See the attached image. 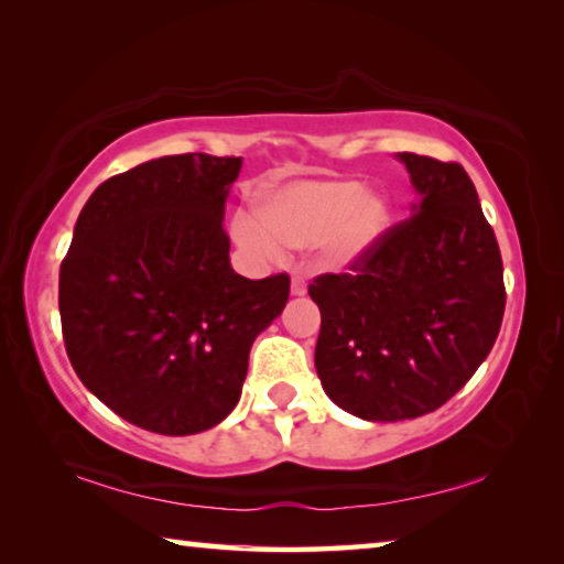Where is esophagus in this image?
I'll return each instance as SVG.
<instances>
[{
    "instance_id": "1",
    "label": "esophagus",
    "mask_w": 564,
    "mask_h": 564,
    "mask_svg": "<svg viewBox=\"0 0 564 564\" xmlns=\"http://www.w3.org/2000/svg\"><path fill=\"white\" fill-rule=\"evenodd\" d=\"M291 293L293 295H305V293H308V281H305L301 273H293L291 275Z\"/></svg>"
}]
</instances>
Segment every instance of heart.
<instances>
[{
	"label": "heart",
	"mask_w": 564,
	"mask_h": 564,
	"mask_svg": "<svg viewBox=\"0 0 564 564\" xmlns=\"http://www.w3.org/2000/svg\"><path fill=\"white\" fill-rule=\"evenodd\" d=\"M253 216L234 218V236L251 251L281 256V248L316 246L326 269L346 271L383 241L393 206L356 178H316L265 191Z\"/></svg>",
	"instance_id": "heart-1"
}]
</instances>
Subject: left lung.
<instances>
[{
    "label": "left lung",
    "instance_id": "1",
    "mask_svg": "<svg viewBox=\"0 0 564 564\" xmlns=\"http://www.w3.org/2000/svg\"><path fill=\"white\" fill-rule=\"evenodd\" d=\"M417 204L350 273L311 283L326 395L373 423L447 403L488 358L505 313L498 238L455 161L403 151Z\"/></svg>",
    "mask_w": 564,
    "mask_h": 564
}]
</instances>
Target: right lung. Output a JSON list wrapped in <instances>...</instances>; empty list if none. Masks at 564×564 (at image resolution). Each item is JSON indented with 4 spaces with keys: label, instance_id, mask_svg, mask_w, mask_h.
<instances>
[{
    "label": "right lung",
    "instance_id": "1",
    "mask_svg": "<svg viewBox=\"0 0 564 564\" xmlns=\"http://www.w3.org/2000/svg\"><path fill=\"white\" fill-rule=\"evenodd\" d=\"M238 156L178 154L94 191L59 269L66 356L119 417L159 435L208 431L236 408L256 336L289 301L285 273L228 261Z\"/></svg>",
    "mask_w": 564,
    "mask_h": 564
}]
</instances>
